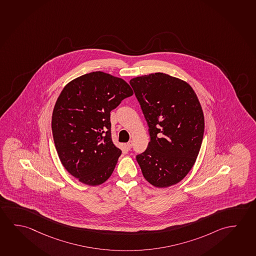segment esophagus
<instances>
[{"mask_svg":"<svg viewBox=\"0 0 256 256\" xmlns=\"http://www.w3.org/2000/svg\"><path fill=\"white\" fill-rule=\"evenodd\" d=\"M126 148H127V150H130L132 148V142H127L126 144Z\"/></svg>","mask_w":256,"mask_h":256,"instance_id":"1","label":"esophagus"}]
</instances>
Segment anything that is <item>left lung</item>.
Here are the masks:
<instances>
[{
  "instance_id": "obj_1",
  "label": "left lung",
  "mask_w": 256,
  "mask_h": 256,
  "mask_svg": "<svg viewBox=\"0 0 256 256\" xmlns=\"http://www.w3.org/2000/svg\"><path fill=\"white\" fill-rule=\"evenodd\" d=\"M130 84L145 116L150 142L136 156L154 187L180 182L194 166L203 140L204 118L194 90L164 73L132 78Z\"/></svg>"
}]
</instances>
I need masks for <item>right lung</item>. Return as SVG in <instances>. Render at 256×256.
Segmentation results:
<instances>
[{
  "label": "right lung",
  "instance_id": "add662e5",
  "mask_svg": "<svg viewBox=\"0 0 256 256\" xmlns=\"http://www.w3.org/2000/svg\"><path fill=\"white\" fill-rule=\"evenodd\" d=\"M132 94L122 78L100 71L62 90L53 110V140L63 166L80 182L98 186L112 174L122 151L112 142L110 112Z\"/></svg>",
  "mask_w": 256,
  "mask_h": 256
}]
</instances>
